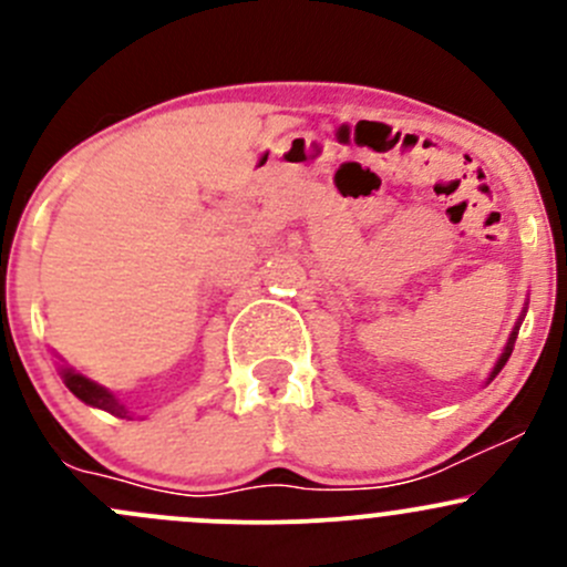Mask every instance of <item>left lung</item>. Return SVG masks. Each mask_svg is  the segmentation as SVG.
Masks as SVG:
<instances>
[{
  "mask_svg": "<svg viewBox=\"0 0 567 567\" xmlns=\"http://www.w3.org/2000/svg\"><path fill=\"white\" fill-rule=\"evenodd\" d=\"M516 334H518V326H516V329H513V334H511V340H507V346H505V351H502V357L496 359V364H494V370H491V379H488V381H494L496 375H499V370L505 368L507 359H511V353H513V342H516Z\"/></svg>",
  "mask_w": 567,
  "mask_h": 567,
  "instance_id": "obj_1",
  "label": "left lung"
}]
</instances>
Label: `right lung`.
<instances>
[{
    "label": "right lung",
    "instance_id": "add662e5",
    "mask_svg": "<svg viewBox=\"0 0 567 567\" xmlns=\"http://www.w3.org/2000/svg\"><path fill=\"white\" fill-rule=\"evenodd\" d=\"M62 381H65L68 390L76 394V398L82 400V403L93 405V409H104V411H109V414L120 416V420L131 416L128 409H125V405L120 403V400L114 398L112 392L104 390V386H99V384H95V381L84 379V375L76 373V370L62 368Z\"/></svg>",
    "mask_w": 567,
    "mask_h": 567
}]
</instances>
